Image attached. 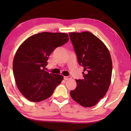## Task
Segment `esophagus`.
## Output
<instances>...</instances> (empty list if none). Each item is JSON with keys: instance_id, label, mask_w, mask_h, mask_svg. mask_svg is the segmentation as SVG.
<instances>
[{"instance_id": "34e87169", "label": "esophagus", "mask_w": 131, "mask_h": 131, "mask_svg": "<svg viewBox=\"0 0 131 131\" xmlns=\"http://www.w3.org/2000/svg\"><path fill=\"white\" fill-rule=\"evenodd\" d=\"M71 79V76H64V79L65 80H67L69 79Z\"/></svg>"}]
</instances>
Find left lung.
I'll list each match as a JSON object with an SVG mask.
<instances>
[{"label":"left lung","mask_w":131,"mask_h":131,"mask_svg":"<svg viewBox=\"0 0 131 131\" xmlns=\"http://www.w3.org/2000/svg\"><path fill=\"white\" fill-rule=\"evenodd\" d=\"M78 61L83 67V79L76 80L71 98L85 107H92L105 96L112 74L110 53L102 41L89 31L69 33Z\"/></svg>","instance_id":"8db88e82"}]
</instances>
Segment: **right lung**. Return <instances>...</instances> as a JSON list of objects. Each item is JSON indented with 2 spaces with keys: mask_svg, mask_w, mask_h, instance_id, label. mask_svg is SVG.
<instances>
[{
  "mask_svg": "<svg viewBox=\"0 0 131 131\" xmlns=\"http://www.w3.org/2000/svg\"><path fill=\"white\" fill-rule=\"evenodd\" d=\"M69 40L66 33L42 32L28 37L18 49L13 61L14 75L19 91L29 101L47 99L63 80L62 75L45 70L50 54Z\"/></svg>",
  "mask_w": 131,
  "mask_h": 131,
  "instance_id": "add662e5",
  "label": "right lung"
}]
</instances>
